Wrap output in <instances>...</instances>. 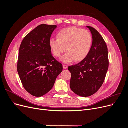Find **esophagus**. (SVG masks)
Masks as SVG:
<instances>
[{
  "label": "esophagus",
  "instance_id": "34e87169",
  "mask_svg": "<svg viewBox=\"0 0 128 128\" xmlns=\"http://www.w3.org/2000/svg\"><path fill=\"white\" fill-rule=\"evenodd\" d=\"M68 68V66L66 65V64H63V68L64 69H67Z\"/></svg>",
  "mask_w": 128,
  "mask_h": 128
}]
</instances>
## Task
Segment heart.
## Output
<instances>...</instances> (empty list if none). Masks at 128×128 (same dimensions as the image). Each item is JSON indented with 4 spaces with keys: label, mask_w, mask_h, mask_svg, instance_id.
<instances>
[{
    "label": "heart",
    "mask_w": 128,
    "mask_h": 128,
    "mask_svg": "<svg viewBox=\"0 0 128 128\" xmlns=\"http://www.w3.org/2000/svg\"><path fill=\"white\" fill-rule=\"evenodd\" d=\"M57 38H51L49 45L56 57L60 56L65 51L67 52L61 59L64 62L69 63L74 60L82 61L91 51L92 38L86 30L76 27L63 29L58 32Z\"/></svg>",
    "instance_id": "1"
}]
</instances>
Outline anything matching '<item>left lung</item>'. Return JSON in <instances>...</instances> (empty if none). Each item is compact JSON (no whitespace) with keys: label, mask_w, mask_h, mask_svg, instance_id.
Masks as SVG:
<instances>
[{"label":"left lung","mask_w":128,"mask_h":128,"mask_svg":"<svg viewBox=\"0 0 128 128\" xmlns=\"http://www.w3.org/2000/svg\"><path fill=\"white\" fill-rule=\"evenodd\" d=\"M87 27L92 35L91 51L84 60L68 67L72 75L71 90L83 97L93 95L101 88L109 66L108 48L104 38L93 27Z\"/></svg>","instance_id":"8db88e82"}]
</instances>
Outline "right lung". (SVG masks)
Returning a JSON list of instances; mask_svg holds the SVG:
<instances>
[{
  "label": "right lung",
  "mask_w": 128,
  "mask_h": 128,
  "mask_svg": "<svg viewBox=\"0 0 128 128\" xmlns=\"http://www.w3.org/2000/svg\"><path fill=\"white\" fill-rule=\"evenodd\" d=\"M55 25L40 24L27 34L19 50L18 72L26 90L40 97L52 88L62 64L54 58L49 41Z\"/></svg>",
  "instance_id": "obj_1"
}]
</instances>
